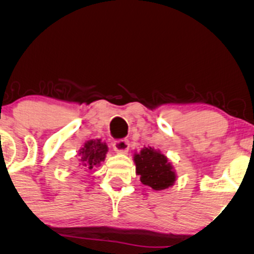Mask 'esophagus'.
Returning <instances> with one entry per match:
<instances>
[{
    "label": "esophagus",
    "instance_id": "1",
    "mask_svg": "<svg viewBox=\"0 0 254 254\" xmlns=\"http://www.w3.org/2000/svg\"><path fill=\"white\" fill-rule=\"evenodd\" d=\"M113 149L118 154H127L129 150V141L127 139H118L113 142Z\"/></svg>",
    "mask_w": 254,
    "mask_h": 254
}]
</instances>
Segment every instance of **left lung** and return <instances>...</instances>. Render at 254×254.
Returning <instances> with one entry per match:
<instances>
[{
  "label": "left lung",
  "mask_w": 254,
  "mask_h": 254,
  "mask_svg": "<svg viewBox=\"0 0 254 254\" xmlns=\"http://www.w3.org/2000/svg\"><path fill=\"white\" fill-rule=\"evenodd\" d=\"M133 162L141 183L153 190H166L176 183L177 174L173 166L160 150L151 147L142 148L139 153L133 154Z\"/></svg>",
  "instance_id": "8db88e82"
}]
</instances>
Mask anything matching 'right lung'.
I'll list each match as a JSON object with an SVG mask.
<instances>
[{
  "label": "right lung",
  "mask_w": 254,
  "mask_h": 254,
  "mask_svg": "<svg viewBox=\"0 0 254 254\" xmlns=\"http://www.w3.org/2000/svg\"><path fill=\"white\" fill-rule=\"evenodd\" d=\"M107 150L109 148L106 143L101 142V139H89L78 150L80 165L84 170H93L94 167H98L106 157Z\"/></svg>",
  "instance_id": "obj_1"
}]
</instances>
